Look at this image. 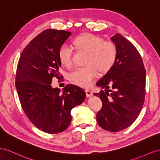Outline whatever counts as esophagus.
Masks as SVG:
<instances>
[{
    "label": "esophagus",
    "mask_w": 160,
    "mask_h": 160,
    "mask_svg": "<svg viewBox=\"0 0 160 160\" xmlns=\"http://www.w3.org/2000/svg\"><path fill=\"white\" fill-rule=\"evenodd\" d=\"M85 92H86V96H87L88 97H92V96L93 95V93H92V91H90V90H85Z\"/></svg>",
    "instance_id": "34e87169"
}]
</instances>
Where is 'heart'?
I'll return each instance as SVG.
<instances>
[{
    "label": "heart",
    "mask_w": 160,
    "mask_h": 160,
    "mask_svg": "<svg viewBox=\"0 0 160 160\" xmlns=\"http://www.w3.org/2000/svg\"><path fill=\"white\" fill-rule=\"evenodd\" d=\"M78 50L89 52L86 66L78 67L71 72L70 79L72 83L81 87L88 88L98 75V69L102 72L108 71L115 63L117 48L111 42H104L98 36L85 34L77 37L73 42ZM74 48L70 45L63 44L58 50V58L62 64L67 68L73 65Z\"/></svg>",
    "instance_id": "obj_1"
}]
</instances>
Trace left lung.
<instances>
[{
	"label": "left lung",
	"instance_id": "1",
	"mask_svg": "<svg viewBox=\"0 0 160 160\" xmlns=\"http://www.w3.org/2000/svg\"><path fill=\"white\" fill-rule=\"evenodd\" d=\"M111 39L117 48L116 61L97 82L105 92L94 94L102 102L97 115L98 124L106 131L118 132L129 127L140 114L145 100L146 72L133 43L119 33Z\"/></svg>",
	"mask_w": 160,
	"mask_h": 160
}]
</instances>
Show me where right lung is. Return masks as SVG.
I'll list each match as a JSON object with an SVG mask.
<instances>
[{
  "mask_svg": "<svg viewBox=\"0 0 160 160\" xmlns=\"http://www.w3.org/2000/svg\"><path fill=\"white\" fill-rule=\"evenodd\" d=\"M70 35L63 30L43 31L25 47L17 64L15 86L22 110L47 133L65 131L72 121L71 110L86 98L84 90L77 86L68 84L62 92L52 86L54 77L63 78L58 50Z\"/></svg>",
  "mask_w": 160,
  "mask_h": 160,
  "instance_id": "add662e5",
  "label": "right lung"
}]
</instances>
